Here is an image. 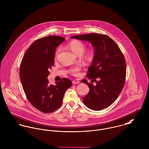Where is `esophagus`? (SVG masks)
Returning a JSON list of instances; mask_svg holds the SVG:
<instances>
[{"mask_svg":"<svg viewBox=\"0 0 149 149\" xmlns=\"http://www.w3.org/2000/svg\"><path fill=\"white\" fill-rule=\"evenodd\" d=\"M72 83L74 84H79V83H80V81L78 80H74L72 81Z\"/></svg>","mask_w":149,"mask_h":149,"instance_id":"1","label":"esophagus"}]
</instances>
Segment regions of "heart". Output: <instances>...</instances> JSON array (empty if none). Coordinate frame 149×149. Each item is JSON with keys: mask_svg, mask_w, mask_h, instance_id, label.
<instances>
[{"mask_svg": "<svg viewBox=\"0 0 149 149\" xmlns=\"http://www.w3.org/2000/svg\"><path fill=\"white\" fill-rule=\"evenodd\" d=\"M68 46L74 54L77 55H80L81 58L83 61L86 62H89L93 59L94 56L93 51L92 50H88L83 52V51L85 49V45L81 42H80L78 40L72 41L69 44ZM59 50L60 49H58L56 51V55L59 52ZM79 70H80V68L76 67L72 69L70 72L73 74L77 75Z\"/></svg>", "mask_w": 149, "mask_h": 149, "instance_id": "heart-1", "label": "heart"}]
</instances>
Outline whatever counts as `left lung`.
Wrapping results in <instances>:
<instances>
[{"mask_svg":"<svg viewBox=\"0 0 149 149\" xmlns=\"http://www.w3.org/2000/svg\"><path fill=\"white\" fill-rule=\"evenodd\" d=\"M70 38L87 41L94 48V56L87 77L91 80L86 84L90 91L83 99L84 104L98 111L111 105L121 93L125 84L126 62L118 46L107 35L98 33L74 35ZM95 82L94 85L92 83Z\"/></svg>","mask_w":149,"mask_h":149,"instance_id":"1","label":"left lung"}]
</instances>
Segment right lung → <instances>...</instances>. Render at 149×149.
Returning <instances> with one entry per match:
<instances>
[{"label":"right lung","instance_id":"1","mask_svg":"<svg viewBox=\"0 0 149 149\" xmlns=\"http://www.w3.org/2000/svg\"><path fill=\"white\" fill-rule=\"evenodd\" d=\"M65 40L58 36H49L35 41L26 51L20 65L19 77L29 102L37 109L50 113L62 104L65 91L72 83L63 78L55 85L49 83V70L54 63L56 48Z\"/></svg>","mask_w":149,"mask_h":149}]
</instances>
